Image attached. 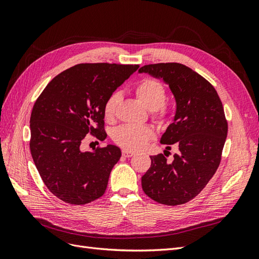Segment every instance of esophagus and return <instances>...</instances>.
<instances>
[{"label": "esophagus", "mask_w": 259, "mask_h": 259, "mask_svg": "<svg viewBox=\"0 0 259 259\" xmlns=\"http://www.w3.org/2000/svg\"><path fill=\"white\" fill-rule=\"evenodd\" d=\"M122 154H123L124 158H132V156L134 155V152H131V151H127V150H123Z\"/></svg>", "instance_id": "esophagus-1"}]
</instances>
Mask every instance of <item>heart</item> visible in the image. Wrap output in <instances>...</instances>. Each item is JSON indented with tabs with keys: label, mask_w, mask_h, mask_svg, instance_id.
<instances>
[{
	"label": "heart",
	"mask_w": 259,
	"mask_h": 259,
	"mask_svg": "<svg viewBox=\"0 0 259 259\" xmlns=\"http://www.w3.org/2000/svg\"><path fill=\"white\" fill-rule=\"evenodd\" d=\"M135 94L142 104L150 110L155 119L164 121L168 115V107L164 104L166 99V92L163 84L148 77L139 82L135 88ZM121 101V94L119 92L112 93L108 97L104 105V116L106 121L114 120L117 106ZM154 136V132L150 126H138V125H122L114 131V142L126 150L135 151L143 148L149 140Z\"/></svg>",
	"instance_id": "obj_1"
}]
</instances>
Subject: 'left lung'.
Instances as JSON below:
<instances>
[{
    "label": "left lung",
    "mask_w": 259,
    "mask_h": 259,
    "mask_svg": "<svg viewBox=\"0 0 259 259\" xmlns=\"http://www.w3.org/2000/svg\"><path fill=\"white\" fill-rule=\"evenodd\" d=\"M143 72L162 79L173 93L176 113L160 143L167 150L178 148L170 163L162 153L150 156L143 190L161 204H184L204 189L221 163L228 133L222 100L213 85L185 65H147L139 69Z\"/></svg>",
    "instance_id": "left-lung-1"
}]
</instances>
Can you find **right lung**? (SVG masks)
<instances>
[{
  "label": "right lung",
  "mask_w": 259,
  "mask_h": 259,
  "mask_svg": "<svg viewBox=\"0 0 259 259\" xmlns=\"http://www.w3.org/2000/svg\"><path fill=\"white\" fill-rule=\"evenodd\" d=\"M138 65L79 64L62 71L36 99L30 117V151L48 189L69 204L84 205L106 191L121 158L114 145L82 151L86 134L99 140L105 132L108 97Z\"/></svg>",
  "instance_id": "add662e5"
}]
</instances>
